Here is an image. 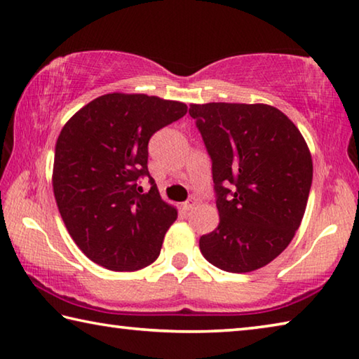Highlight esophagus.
<instances>
[{
  "label": "esophagus",
  "mask_w": 359,
  "mask_h": 359,
  "mask_svg": "<svg viewBox=\"0 0 359 359\" xmlns=\"http://www.w3.org/2000/svg\"><path fill=\"white\" fill-rule=\"evenodd\" d=\"M196 204H198V199L190 198V199H188V201L184 203V209H185V210H191Z\"/></svg>",
  "instance_id": "obj_1"
}]
</instances>
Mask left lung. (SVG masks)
Instances as JSON below:
<instances>
[{
    "instance_id": "obj_1",
    "label": "left lung",
    "mask_w": 359,
    "mask_h": 359,
    "mask_svg": "<svg viewBox=\"0 0 359 359\" xmlns=\"http://www.w3.org/2000/svg\"><path fill=\"white\" fill-rule=\"evenodd\" d=\"M212 160L220 223L201 236L204 258L226 272L269 264L288 247L306 212L312 156L287 115L267 104H191Z\"/></svg>"
}]
</instances>
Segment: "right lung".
Masks as SVG:
<instances>
[{"mask_svg": "<svg viewBox=\"0 0 359 359\" xmlns=\"http://www.w3.org/2000/svg\"><path fill=\"white\" fill-rule=\"evenodd\" d=\"M184 102L109 93L88 102L60 133L53 194L77 247L111 271L154 263L177 210L160 196L147 168L149 141L187 114ZM149 178L144 192L140 180Z\"/></svg>", "mask_w": 359, "mask_h": 359, "instance_id": "right-lung-1", "label": "right lung"}]
</instances>
